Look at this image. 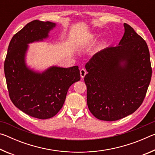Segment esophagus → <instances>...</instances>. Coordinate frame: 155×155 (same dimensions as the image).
Listing matches in <instances>:
<instances>
[{
	"instance_id": "obj_1",
	"label": "esophagus",
	"mask_w": 155,
	"mask_h": 155,
	"mask_svg": "<svg viewBox=\"0 0 155 155\" xmlns=\"http://www.w3.org/2000/svg\"><path fill=\"white\" fill-rule=\"evenodd\" d=\"M86 74H87V71H86V70L84 69V68H82V69H81V71H80V74H81V78H83L85 77V76Z\"/></svg>"
}]
</instances>
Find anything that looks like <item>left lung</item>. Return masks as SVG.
<instances>
[{"instance_id": "1", "label": "left lung", "mask_w": 155, "mask_h": 155, "mask_svg": "<svg viewBox=\"0 0 155 155\" xmlns=\"http://www.w3.org/2000/svg\"><path fill=\"white\" fill-rule=\"evenodd\" d=\"M118 46L97 52L85 65L87 103L96 118L115 121L142 104L152 77L146 41L127 23Z\"/></svg>"}]
</instances>
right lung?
Wrapping results in <instances>:
<instances>
[{
  "instance_id": "right-lung-1",
  "label": "right lung",
  "mask_w": 155,
  "mask_h": 155,
  "mask_svg": "<svg viewBox=\"0 0 155 155\" xmlns=\"http://www.w3.org/2000/svg\"><path fill=\"white\" fill-rule=\"evenodd\" d=\"M53 22L33 20L13 36L4 63V71L10 99L26 114L45 120L55 115L62 108L68 89L80 81L78 67H51L37 73L26 66L25 57L28 44L42 40Z\"/></svg>"
}]
</instances>
